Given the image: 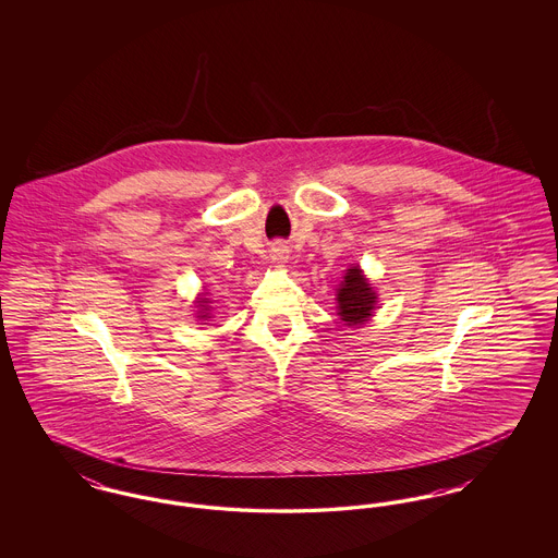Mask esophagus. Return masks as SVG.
I'll use <instances>...</instances> for the list:
<instances>
[{"label":"esophagus","mask_w":558,"mask_h":558,"mask_svg":"<svg viewBox=\"0 0 558 558\" xmlns=\"http://www.w3.org/2000/svg\"><path fill=\"white\" fill-rule=\"evenodd\" d=\"M287 259H289V248H287L284 244H278V246L271 251V262L278 264V266H282V264H287Z\"/></svg>","instance_id":"obj_1"}]
</instances>
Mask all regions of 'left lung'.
Returning a JSON list of instances; mask_svg holds the SVG:
<instances>
[{"label":"left lung","mask_w":558,"mask_h":558,"mask_svg":"<svg viewBox=\"0 0 558 558\" xmlns=\"http://www.w3.org/2000/svg\"><path fill=\"white\" fill-rule=\"evenodd\" d=\"M339 316L347 326H360L371 318L376 305V292L357 267L347 269L345 280L339 289Z\"/></svg>","instance_id":"1"}]
</instances>
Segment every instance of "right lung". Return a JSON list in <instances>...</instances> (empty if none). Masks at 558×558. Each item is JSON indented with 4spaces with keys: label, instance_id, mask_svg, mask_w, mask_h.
Instances as JSON below:
<instances>
[{
    "label": "right lung",
    "instance_id": "1",
    "mask_svg": "<svg viewBox=\"0 0 558 558\" xmlns=\"http://www.w3.org/2000/svg\"><path fill=\"white\" fill-rule=\"evenodd\" d=\"M205 303H209V301H207V299H201V301H198L201 307H205ZM201 318H209V316H201Z\"/></svg>",
    "mask_w": 558,
    "mask_h": 558
}]
</instances>
